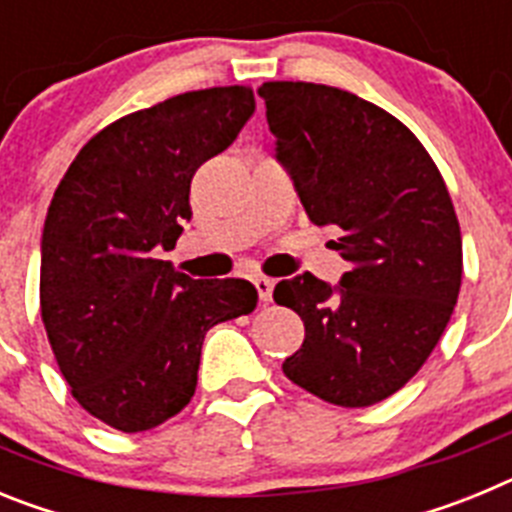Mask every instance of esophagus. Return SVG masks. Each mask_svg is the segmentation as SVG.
Instances as JSON below:
<instances>
[{
  "label": "esophagus",
  "mask_w": 512,
  "mask_h": 512,
  "mask_svg": "<svg viewBox=\"0 0 512 512\" xmlns=\"http://www.w3.org/2000/svg\"><path fill=\"white\" fill-rule=\"evenodd\" d=\"M253 287H256V292H259L261 302L271 300V292H274V282H271V279L256 277V279H253Z\"/></svg>",
  "instance_id": "esophagus-1"
}]
</instances>
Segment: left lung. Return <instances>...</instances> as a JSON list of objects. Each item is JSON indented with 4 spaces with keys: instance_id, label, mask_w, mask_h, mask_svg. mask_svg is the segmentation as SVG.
Returning <instances> with one entry per match:
<instances>
[{
    "instance_id": "8db88e82",
    "label": "left lung",
    "mask_w": 512,
    "mask_h": 512,
    "mask_svg": "<svg viewBox=\"0 0 512 512\" xmlns=\"http://www.w3.org/2000/svg\"><path fill=\"white\" fill-rule=\"evenodd\" d=\"M277 161L302 207L348 261L338 284L297 274L274 287L305 323L282 364L341 408L387 400L431 356L461 287V233L433 158L397 117L305 81L259 87Z\"/></svg>"
}]
</instances>
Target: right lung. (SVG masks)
<instances>
[{"label":"right lung","mask_w":512,"mask_h":512,"mask_svg":"<svg viewBox=\"0 0 512 512\" xmlns=\"http://www.w3.org/2000/svg\"><path fill=\"white\" fill-rule=\"evenodd\" d=\"M248 87L187 92L107 125L53 194L40 241V315L79 405L122 433L192 400L205 333L248 315L246 279H192L169 261L192 217L189 187L238 138Z\"/></svg>","instance_id":"right-lung-1"}]
</instances>
